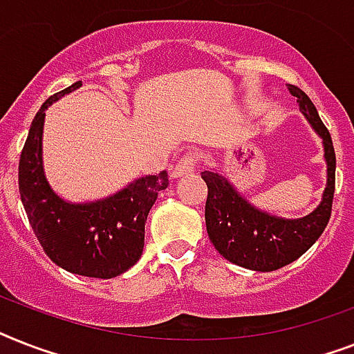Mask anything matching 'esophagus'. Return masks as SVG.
Returning a JSON list of instances; mask_svg holds the SVG:
<instances>
[{"label": "esophagus", "mask_w": 354, "mask_h": 354, "mask_svg": "<svg viewBox=\"0 0 354 354\" xmlns=\"http://www.w3.org/2000/svg\"><path fill=\"white\" fill-rule=\"evenodd\" d=\"M194 167H196V156L185 154L182 160L178 161L176 167L172 169V178L187 176V174H191L194 171Z\"/></svg>", "instance_id": "obj_1"}]
</instances>
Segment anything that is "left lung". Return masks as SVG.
I'll return each mask as SVG.
<instances>
[{"mask_svg":"<svg viewBox=\"0 0 354 354\" xmlns=\"http://www.w3.org/2000/svg\"><path fill=\"white\" fill-rule=\"evenodd\" d=\"M288 91L297 97L299 110L324 143L327 183L322 202L313 213L301 218L275 216L250 204L216 169L202 172L207 185L205 227L209 241L230 263L255 272L279 270L301 257L324 233L333 209L336 172L333 139L307 93L292 84H288Z\"/></svg>","mask_w":354,"mask_h":354,"instance_id":"left-lung-1","label":"left lung"}]
</instances>
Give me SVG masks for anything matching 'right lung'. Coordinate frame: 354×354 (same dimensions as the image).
Here are the masks:
<instances>
[{"mask_svg": "<svg viewBox=\"0 0 354 354\" xmlns=\"http://www.w3.org/2000/svg\"><path fill=\"white\" fill-rule=\"evenodd\" d=\"M75 82L47 99L30 122L19 156L18 183L30 227L53 263L71 274L112 279L138 263L145 246V222L167 172L141 176L106 198L68 202L49 185L44 169V121L53 102L79 90Z\"/></svg>", "mask_w": 354, "mask_h": 354, "instance_id": "add662e5", "label": "right lung"}]
</instances>
